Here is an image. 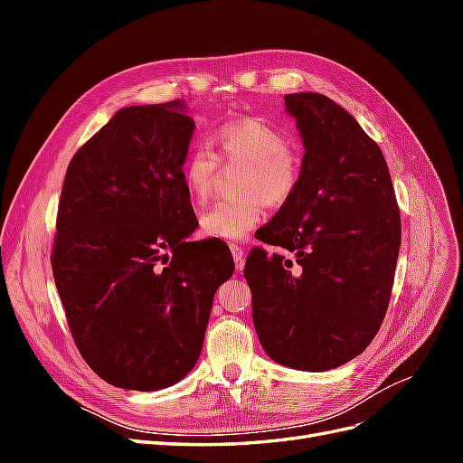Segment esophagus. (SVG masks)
<instances>
[{
  "instance_id": "1",
  "label": "esophagus",
  "mask_w": 463,
  "mask_h": 463,
  "mask_svg": "<svg viewBox=\"0 0 463 463\" xmlns=\"http://www.w3.org/2000/svg\"><path fill=\"white\" fill-rule=\"evenodd\" d=\"M230 250H232V257H233V260H235V269L241 272V270H243V264H245V262H243V257H245V255H243V249H241L240 245L232 243V245H230Z\"/></svg>"
}]
</instances>
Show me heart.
I'll return each instance as SVG.
<instances>
[{
    "label": "heart",
    "instance_id": "obj_1",
    "mask_svg": "<svg viewBox=\"0 0 463 463\" xmlns=\"http://www.w3.org/2000/svg\"><path fill=\"white\" fill-rule=\"evenodd\" d=\"M220 160L240 162V197L220 201L201 214V233L213 240L240 241L253 232L264 204L282 206L298 191L301 164L289 148V137L260 118H240L222 123L213 133ZM218 158L206 148L191 150L181 164V184L193 203H204L213 191Z\"/></svg>",
    "mask_w": 463,
    "mask_h": 463
}]
</instances>
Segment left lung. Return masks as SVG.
<instances>
[{"label":"left lung","instance_id":"8db88e82","mask_svg":"<svg viewBox=\"0 0 463 463\" xmlns=\"http://www.w3.org/2000/svg\"><path fill=\"white\" fill-rule=\"evenodd\" d=\"M303 141L298 191L245 262L253 322L270 359L298 371L352 361L381 328L402 243L383 150L342 106L318 92L286 94Z\"/></svg>","mask_w":463,"mask_h":463}]
</instances>
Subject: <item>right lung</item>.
<instances>
[{
  "mask_svg": "<svg viewBox=\"0 0 463 463\" xmlns=\"http://www.w3.org/2000/svg\"><path fill=\"white\" fill-rule=\"evenodd\" d=\"M184 100L116 111L67 167L52 270L80 355L106 383L154 392L203 352L226 245L189 241L181 184L194 131Z\"/></svg>",
  "mask_w": 463,
  "mask_h": 463,
  "instance_id": "right-lung-1",
  "label": "right lung"
}]
</instances>
